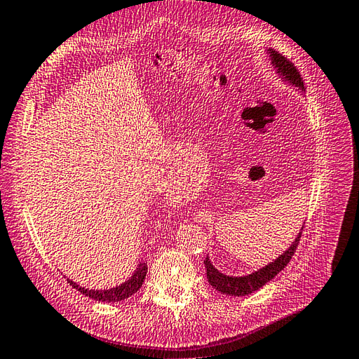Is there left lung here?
Wrapping results in <instances>:
<instances>
[{"mask_svg":"<svg viewBox=\"0 0 359 359\" xmlns=\"http://www.w3.org/2000/svg\"><path fill=\"white\" fill-rule=\"evenodd\" d=\"M267 53H270V59H271L273 67L278 69L282 79H285V81H288V83L297 86L299 89L303 90V80H302V76L297 71V68L294 67L287 57H283L280 53L273 51V50H269ZM302 232H303V226H302L296 240H294V243L290 245V249L285 250L278 259H274L273 262L265 265V267L259 269L258 271L247 274V276H241V278H233V276H227V274L219 273L206 256L205 267H206V276H208L209 283L212 285V287L219 292L229 294V296H238V297L245 296V294H250L256 290L262 288L264 285L270 282L276 274L287 267V264L291 261L292 255L296 253Z\"/></svg>","mask_w":359,"mask_h":359,"instance_id":"left-lung-1","label":"left lung"}]
</instances>
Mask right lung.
Here are the masks:
<instances>
[{
    "mask_svg": "<svg viewBox=\"0 0 359 359\" xmlns=\"http://www.w3.org/2000/svg\"><path fill=\"white\" fill-rule=\"evenodd\" d=\"M145 274H147V262L137 264V269L135 270L130 279L126 280L121 285H118V287H115V288H109V290H88V288H81L80 285H77L76 282H72L69 279H67V280L69 285H72V288H76L81 294H85V296L94 299V300H98V302L109 303V302H121L127 297H130L132 294H135L142 287Z\"/></svg>",
    "mask_w": 359,
    "mask_h": 359,
    "instance_id": "add662e5",
    "label": "right lung"
}]
</instances>
